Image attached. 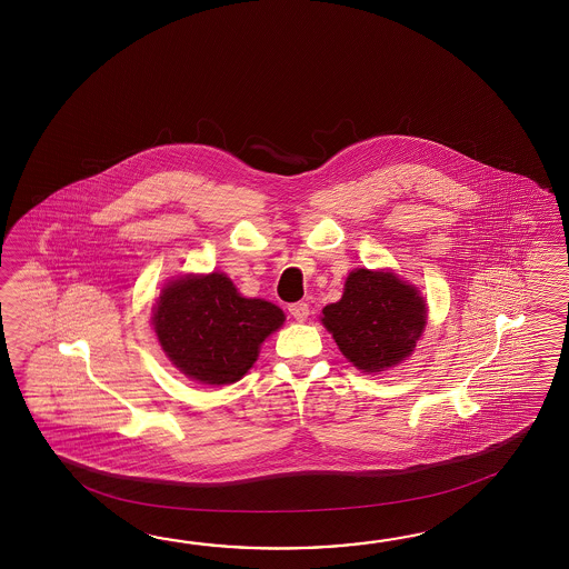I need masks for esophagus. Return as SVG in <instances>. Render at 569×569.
<instances>
[{
  "label": "esophagus",
  "instance_id": "obj_1",
  "mask_svg": "<svg viewBox=\"0 0 569 569\" xmlns=\"http://www.w3.org/2000/svg\"><path fill=\"white\" fill-rule=\"evenodd\" d=\"M289 313L297 319V321H305L309 317V305L307 302H292L289 305Z\"/></svg>",
  "mask_w": 569,
  "mask_h": 569
}]
</instances>
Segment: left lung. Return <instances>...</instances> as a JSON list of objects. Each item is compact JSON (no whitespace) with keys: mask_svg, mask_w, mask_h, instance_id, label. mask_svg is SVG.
<instances>
[{"mask_svg":"<svg viewBox=\"0 0 569 569\" xmlns=\"http://www.w3.org/2000/svg\"><path fill=\"white\" fill-rule=\"evenodd\" d=\"M341 353L362 372H382L411 356L427 326V302L395 272L358 268L321 317Z\"/></svg>","mask_w":569,"mask_h":569,"instance_id":"obj_1","label":"left lung"}]
</instances>
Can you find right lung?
<instances>
[{"instance_id":"add662e5","label":"right lung","mask_w":569,"mask_h":569,"mask_svg":"<svg viewBox=\"0 0 569 569\" xmlns=\"http://www.w3.org/2000/svg\"><path fill=\"white\" fill-rule=\"evenodd\" d=\"M284 323L277 305L246 299L226 274H187L160 290L152 326L170 362L201 385L238 382Z\"/></svg>"}]
</instances>
